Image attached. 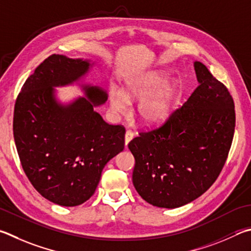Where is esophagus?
<instances>
[{
  "label": "esophagus",
  "mask_w": 251,
  "mask_h": 251,
  "mask_svg": "<svg viewBox=\"0 0 251 251\" xmlns=\"http://www.w3.org/2000/svg\"><path fill=\"white\" fill-rule=\"evenodd\" d=\"M134 138V133L131 130H126L125 134V145H128L129 141Z\"/></svg>",
  "instance_id": "obj_1"
}]
</instances>
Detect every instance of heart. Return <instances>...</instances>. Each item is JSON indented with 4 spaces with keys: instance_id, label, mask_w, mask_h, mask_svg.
Listing matches in <instances>:
<instances>
[{
    "instance_id": "1",
    "label": "heart",
    "mask_w": 251,
    "mask_h": 251,
    "mask_svg": "<svg viewBox=\"0 0 251 251\" xmlns=\"http://www.w3.org/2000/svg\"><path fill=\"white\" fill-rule=\"evenodd\" d=\"M162 71H150L127 83L125 89L113 90L110 94L112 111L125 115L129 111V102L138 101L135 114L140 123L147 126L163 124L176 110L179 98V85L167 81Z\"/></svg>"
}]
</instances>
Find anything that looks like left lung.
<instances>
[{
    "label": "left lung",
    "mask_w": 251,
    "mask_h": 251,
    "mask_svg": "<svg viewBox=\"0 0 251 251\" xmlns=\"http://www.w3.org/2000/svg\"><path fill=\"white\" fill-rule=\"evenodd\" d=\"M199 86L165 124L128 144L135 158L133 184L146 202L176 208L206 192L228 156L235 131L234 100L202 62Z\"/></svg>",
    "instance_id": "left-lung-1"
}]
</instances>
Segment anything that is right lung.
Returning a JSON list of instances; mask_svg holds the SVG:
<instances>
[{"mask_svg": "<svg viewBox=\"0 0 251 251\" xmlns=\"http://www.w3.org/2000/svg\"><path fill=\"white\" fill-rule=\"evenodd\" d=\"M94 62L51 54L18 94L13 131L23 169L45 199L76 206L94 194L106 163L124 149L125 128L94 110L107 101L100 86L79 84L85 98L58 101L56 89L76 83Z\"/></svg>", "mask_w": 251, "mask_h": 251, "instance_id": "add662e5", "label": "right lung"}]
</instances>
